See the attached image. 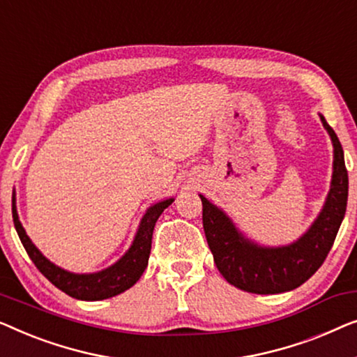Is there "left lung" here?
<instances>
[{"label": "left lung", "mask_w": 357, "mask_h": 357, "mask_svg": "<svg viewBox=\"0 0 357 357\" xmlns=\"http://www.w3.org/2000/svg\"><path fill=\"white\" fill-rule=\"evenodd\" d=\"M333 144V176L330 192L319 217L298 241L281 248H264L244 238L228 215L204 195L202 222L213 260L225 280L236 288L255 294H277L298 288L327 259L348 204V172L335 130L320 114Z\"/></svg>", "instance_id": "obj_1"}]
</instances>
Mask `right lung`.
Segmentation results:
<instances>
[{"instance_id":"add662e5","label":"right lung","mask_w":357,"mask_h":357,"mask_svg":"<svg viewBox=\"0 0 357 357\" xmlns=\"http://www.w3.org/2000/svg\"><path fill=\"white\" fill-rule=\"evenodd\" d=\"M173 200L174 199H167L147 208V212L140 220L139 229L135 233V238L128 249V252L116 264H113L112 267L97 273H71L50 262L35 248L26 229L22 228V223L19 222L16 197H13V220L24 249L27 250L29 257L32 259L35 267L42 272L45 278H48L58 289H61L63 293L69 294L71 298L82 301H102L121 294L123 291L129 289L130 286H134L137 283V280L142 277L144 270L147 268L149 264L150 249H152V234L155 223H157L160 215L163 213V210L173 204Z\"/></svg>"}]
</instances>
